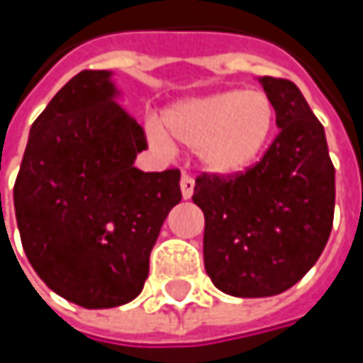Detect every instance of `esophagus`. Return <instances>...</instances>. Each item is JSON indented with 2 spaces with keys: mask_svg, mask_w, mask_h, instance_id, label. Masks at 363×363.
Returning <instances> with one entry per match:
<instances>
[{
  "mask_svg": "<svg viewBox=\"0 0 363 363\" xmlns=\"http://www.w3.org/2000/svg\"><path fill=\"white\" fill-rule=\"evenodd\" d=\"M193 186H195V181L189 177V174H182L181 179V193L184 199H189L191 195H193Z\"/></svg>",
  "mask_w": 363,
  "mask_h": 363,
  "instance_id": "esophagus-1",
  "label": "esophagus"
}]
</instances>
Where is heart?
I'll return each instance as SVG.
<instances>
[{
	"label": "heart",
	"instance_id": "1",
	"mask_svg": "<svg viewBox=\"0 0 363 363\" xmlns=\"http://www.w3.org/2000/svg\"><path fill=\"white\" fill-rule=\"evenodd\" d=\"M275 128V107L264 92L227 90L186 99L151 125V140L164 149H195L199 168L216 179L248 172L262 157Z\"/></svg>",
	"mask_w": 363,
	"mask_h": 363
}]
</instances>
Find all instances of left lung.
Listing matches in <instances>:
<instances>
[{"label":"left lung","mask_w":363,"mask_h":363,"mask_svg":"<svg viewBox=\"0 0 363 363\" xmlns=\"http://www.w3.org/2000/svg\"><path fill=\"white\" fill-rule=\"evenodd\" d=\"M258 82L275 107L279 134L248 172L201 174L193 191L206 218V273L240 298L275 296L301 281L324 252L334 218L324 125L292 82Z\"/></svg>","instance_id":"1"}]
</instances>
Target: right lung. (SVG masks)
<instances>
[{"label":"right lung","mask_w":363,"mask_h":363,"mask_svg":"<svg viewBox=\"0 0 363 363\" xmlns=\"http://www.w3.org/2000/svg\"><path fill=\"white\" fill-rule=\"evenodd\" d=\"M111 71H82L41 111L14 184L25 254L43 284L86 309L134 301L149 275L181 172H143L138 121Z\"/></svg>","instance_id":"add662e5"}]
</instances>
